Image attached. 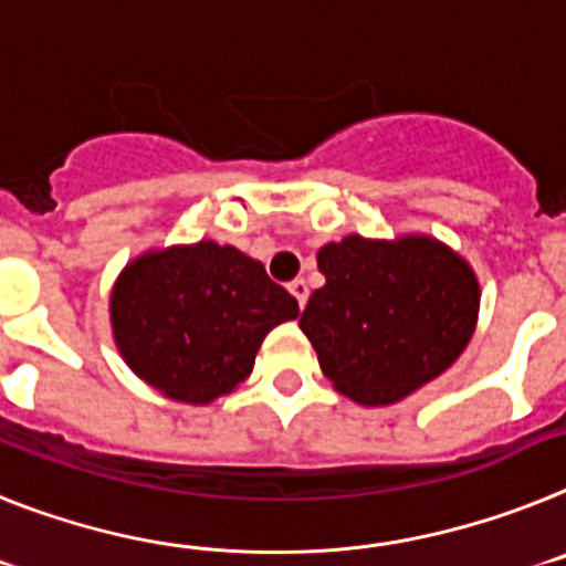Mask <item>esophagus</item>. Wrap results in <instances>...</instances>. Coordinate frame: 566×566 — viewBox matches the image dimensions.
I'll list each match as a JSON object with an SVG mask.
<instances>
[{
	"instance_id": "1",
	"label": "esophagus",
	"mask_w": 566,
	"mask_h": 566,
	"mask_svg": "<svg viewBox=\"0 0 566 566\" xmlns=\"http://www.w3.org/2000/svg\"><path fill=\"white\" fill-rule=\"evenodd\" d=\"M290 293H293V298L298 302V307H304V304H307V293H311V290H307V282H304V279H296V282H290Z\"/></svg>"
}]
</instances>
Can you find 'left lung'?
I'll return each instance as SVG.
<instances>
[{
    "instance_id": "left-lung-1",
    "label": "left lung",
    "mask_w": 566,
    "mask_h": 566,
    "mask_svg": "<svg viewBox=\"0 0 566 566\" xmlns=\"http://www.w3.org/2000/svg\"><path fill=\"white\" fill-rule=\"evenodd\" d=\"M318 287L298 327L322 373L358 405H390L453 365L479 318L470 264L427 235L370 242L347 235L318 250Z\"/></svg>"
}]
</instances>
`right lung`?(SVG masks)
<instances>
[{
    "label": "right lung",
    "mask_w": 566,
    "mask_h": 566,
    "mask_svg": "<svg viewBox=\"0 0 566 566\" xmlns=\"http://www.w3.org/2000/svg\"><path fill=\"white\" fill-rule=\"evenodd\" d=\"M296 316V298L262 262L213 242L139 255L111 296L113 336L130 370L188 405L244 381L262 338Z\"/></svg>",
    "instance_id": "1"
}]
</instances>
